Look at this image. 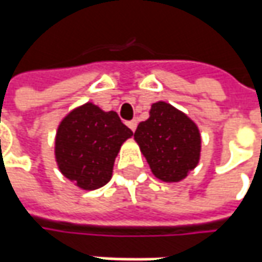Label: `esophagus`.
Wrapping results in <instances>:
<instances>
[{
  "mask_svg": "<svg viewBox=\"0 0 262 262\" xmlns=\"http://www.w3.org/2000/svg\"><path fill=\"white\" fill-rule=\"evenodd\" d=\"M126 125L131 128V131H136L137 121H136V119H133V121H128V122H126Z\"/></svg>",
  "mask_w": 262,
  "mask_h": 262,
  "instance_id": "obj_1",
  "label": "esophagus"
}]
</instances>
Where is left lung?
<instances>
[{
  "label": "left lung",
  "mask_w": 262,
  "mask_h": 262,
  "mask_svg": "<svg viewBox=\"0 0 262 262\" xmlns=\"http://www.w3.org/2000/svg\"><path fill=\"white\" fill-rule=\"evenodd\" d=\"M134 138L153 175L179 182L198 165L201 137L196 125L166 102L151 105L150 118L140 122Z\"/></svg>",
  "instance_id": "8db88e82"
}]
</instances>
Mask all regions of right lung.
<instances>
[{
  "mask_svg": "<svg viewBox=\"0 0 262 262\" xmlns=\"http://www.w3.org/2000/svg\"><path fill=\"white\" fill-rule=\"evenodd\" d=\"M133 131L116 112L93 103L74 109L61 121L55 138V159L61 173L77 186L92 191L112 178L115 157Z\"/></svg>",
  "mask_w": 262,
  "mask_h": 262,
  "instance_id": "obj_1",
  "label": "right lung"
}]
</instances>
